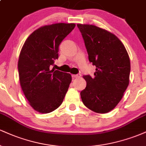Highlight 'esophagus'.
I'll return each instance as SVG.
<instances>
[{
	"label": "esophagus",
	"mask_w": 146,
	"mask_h": 146,
	"mask_svg": "<svg viewBox=\"0 0 146 146\" xmlns=\"http://www.w3.org/2000/svg\"><path fill=\"white\" fill-rule=\"evenodd\" d=\"M80 76H81V75H80V74L72 75V78H80Z\"/></svg>",
	"instance_id": "obj_1"
}]
</instances>
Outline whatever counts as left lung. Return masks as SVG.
Wrapping results in <instances>:
<instances>
[{
  "label": "left lung",
  "instance_id": "1",
  "mask_svg": "<svg viewBox=\"0 0 146 146\" xmlns=\"http://www.w3.org/2000/svg\"><path fill=\"white\" fill-rule=\"evenodd\" d=\"M84 41L88 60L96 66L94 77L84 75L82 102L98 113L115 108L129 84L130 62L124 45L113 33L92 25L78 24Z\"/></svg>",
  "mask_w": 146,
  "mask_h": 146
}]
</instances>
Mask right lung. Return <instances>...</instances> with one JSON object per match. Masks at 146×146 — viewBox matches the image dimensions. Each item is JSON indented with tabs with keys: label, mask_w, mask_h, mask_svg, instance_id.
Returning a JSON list of instances; mask_svg holds the SVG:
<instances>
[{
	"label": "right lung",
	"mask_w": 146,
	"mask_h": 146,
	"mask_svg": "<svg viewBox=\"0 0 146 146\" xmlns=\"http://www.w3.org/2000/svg\"><path fill=\"white\" fill-rule=\"evenodd\" d=\"M74 23L45 25L25 42L18 62L20 84L31 107L40 113L53 111L62 103L72 78L50 69L58 58L59 46L75 28Z\"/></svg>",
	"instance_id": "right-lung-1"
}]
</instances>
